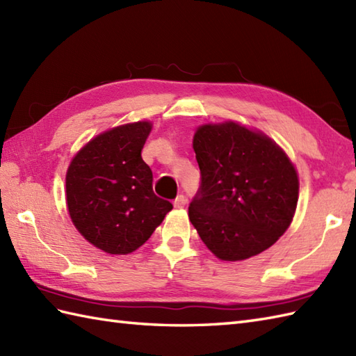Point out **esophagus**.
Masks as SVG:
<instances>
[{
  "instance_id": "1",
  "label": "esophagus",
  "mask_w": 356,
  "mask_h": 356,
  "mask_svg": "<svg viewBox=\"0 0 356 356\" xmlns=\"http://www.w3.org/2000/svg\"><path fill=\"white\" fill-rule=\"evenodd\" d=\"M186 205V197L184 194H179L177 197H176V200H174V207L176 208H184Z\"/></svg>"
}]
</instances>
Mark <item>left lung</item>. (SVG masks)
<instances>
[{"mask_svg": "<svg viewBox=\"0 0 356 356\" xmlns=\"http://www.w3.org/2000/svg\"><path fill=\"white\" fill-rule=\"evenodd\" d=\"M193 148L202 182L188 216L203 243L225 261L266 251L298 202L297 171L283 149L236 122L199 127Z\"/></svg>", "mask_w": 356, "mask_h": 356, "instance_id": "1", "label": "left lung"}]
</instances>
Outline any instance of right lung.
I'll use <instances>...</instances> for the list:
<instances>
[{"instance_id": "obj_1", "label": "right lung", "mask_w": 356, "mask_h": 356, "mask_svg": "<svg viewBox=\"0 0 356 356\" xmlns=\"http://www.w3.org/2000/svg\"><path fill=\"white\" fill-rule=\"evenodd\" d=\"M149 131V122L105 131L74 156L67 171L72 222L104 252L136 251L172 209L154 194L153 172L140 154Z\"/></svg>"}]
</instances>
